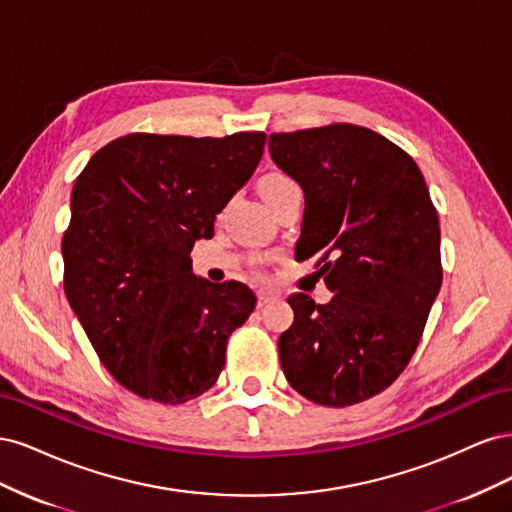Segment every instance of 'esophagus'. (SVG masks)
Instances as JSON below:
<instances>
[{
  "instance_id": "1",
  "label": "esophagus",
  "mask_w": 512,
  "mask_h": 512,
  "mask_svg": "<svg viewBox=\"0 0 512 512\" xmlns=\"http://www.w3.org/2000/svg\"><path fill=\"white\" fill-rule=\"evenodd\" d=\"M275 297H277V294L271 292V290H258V305H260V307L267 305V303H271Z\"/></svg>"
}]
</instances>
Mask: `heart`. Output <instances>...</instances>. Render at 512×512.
Listing matches in <instances>:
<instances>
[{
	"label": "heart",
	"mask_w": 512,
	"mask_h": 512,
	"mask_svg": "<svg viewBox=\"0 0 512 512\" xmlns=\"http://www.w3.org/2000/svg\"><path fill=\"white\" fill-rule=\"evenodd\" d=\"M297 188V183H294L290 177L286 175H280V173H273V175H267L265 179H262L260 183V192H262V198H267L271 194H277V192H284V190H292Z\"/></svg>",
	"instance_id": "b5f03b06"
}]
</instances>
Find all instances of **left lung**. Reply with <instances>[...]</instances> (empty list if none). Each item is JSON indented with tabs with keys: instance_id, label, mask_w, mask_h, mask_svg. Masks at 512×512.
Wrapping results in <instances>:
<instances>
[{
	"instance_id": "8db88e82",
	"label": "left lung",
	"mask_w": 512,
	"mask_h": 512,
	"mask_svg": "<svg viewBox=\"0 0 512 512\" xmlns=\"http://www.w3.org/2000/svg\"><path fill=\"white\" fill-rule=\"evenodd\" d=\"M269 153L305 196L294 256H320L333 292L324 305L290 294L284 376L314 404L354 406L389 389L421 342L442 286L436 207L408 153L352 123L271 134Z\"/></svg>"
}]
</instances>
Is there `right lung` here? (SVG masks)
Here are the masks:
<instances>
[{
  "label": "right lung",
  "mask_w": 512,
  "mask_h": 512,
  "mask_svg": "<svg viewBox=\"0 0 512 512\" xmlns=\"http://www.w3.org/2000/svg\"><path fill=\"white\" fill-rule=\"evenodd\" d=\"M265 132L224 138L128 134L87 162L61 241L64 288L119 384L160 404L209 391L256 294L194 275L190 252L250 181Z\"/></svg>",
  "instance_id": "obj_1"
}]
</instances>
